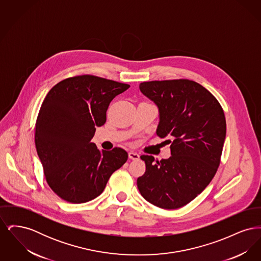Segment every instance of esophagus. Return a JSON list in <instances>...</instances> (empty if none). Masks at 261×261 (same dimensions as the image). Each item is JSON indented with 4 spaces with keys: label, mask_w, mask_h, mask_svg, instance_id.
I'll use <instances>...</instances> for the list:
<instances>
[{
    "label": "esophagus",
    "mask_w": 261,
    "mask_h": 261,
    "mask_svg": "<svg viewBox=\"0 0 261 261\" xmlns=\"http://www.w3.org/2000/svg\"><path fill=\"white\" fill-rule=\"evenodd\" d=\"M128 156H129L130 160H133V161H137V160H139V158H140V155H139L137 152H134V151H129Z\"/></svg>",
    "instance_id": "obj_1"
}]
</instances>
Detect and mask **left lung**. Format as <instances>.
<instances>
[{"instance_id": "1", "label": "left lung", "mask_w": 261, "mask_h": 261, "mask_svg": "<svg viewBox=\"0 0 261 261\" xmlns=\"http://www.w3.org/2000/svg\"><path fill=\"white\" fill-rule=\"evenodd\" d=\"M139 87L159 108L156 135L169 139L165 142L171 144V156L154 161L142 155L146 172L137 186L153 205L180 208L198 197L217 171L226 137L223 110L210 91L192 80L149 81Z\"/></svg>"}]
</instances>
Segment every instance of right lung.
<instances>
[{"instance_id":"add662e5","label":"right lung","mask_w":261,"mask_h":261,"mask_svg":"<svg viewBox=\"0 0 261 261\" xmlns=\"http://www.w3.org/2000/svg\"><path fill=\"white\" fill-rule=\"evenodd\" d=\"M130 85L93 75L67 78L51 88L35 127L38 156L50 189L62 199H96L112 174L127 162L124 149L99 150L91 140L107 121L112 99Z\"/></svg>"}]
</instances>
